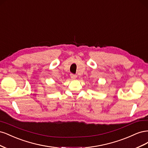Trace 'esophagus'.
I'll return each mask as SVG.
<instances>
[{
  "label": "esophagus",
  "mask_w": 148,
  "mask_h": 148,
  "mask_svg": "<svg viewBox=\"0 0 148 148\" xmlns=\"http://www.w3.org/2000/svg\"><path fill=\"white\" fill-rule=\"evenodd\" d=\"M70 77L72 78V79H76L77 77V76L76 75H74V74H71L70 75Z\"/></svg>",
  "instance_id": "1"
}]
</instances>
